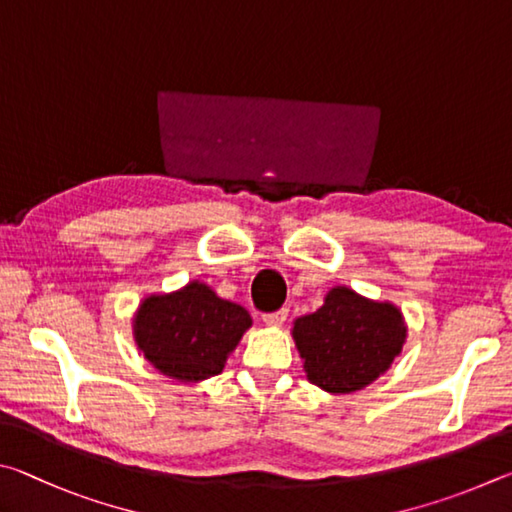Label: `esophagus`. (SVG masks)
<instances>
[{"mask_svg": "<svg viewBox=\"0 0 512 512\" xmlns=\"http://www.w3.org/2000/svg\"><path fill=\"white\" fill-rule=\"evenodd\" d=\"M285 319H288V310H276V312H267V315H263V321L265 326H283Z\"/></svg>", "mask_w": 512, "mask_h": 512, "instance_id": "34e87169", "label": "esophagus"}]
</instances>
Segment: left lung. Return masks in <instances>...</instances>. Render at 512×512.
Segmentation results:
<instances>
[{
	"instance_id": "obj_1",
	"label": "left lung",
	"mask_w": 512,
	"mask_h": 512,
	"mask_svg": "<svg viewBox=\"0 0 512 512\" xmlns=\"http://www.w3.org/2000/svg\"><path fill=\"white\" fill-rule=\"evenodd\" d=\"M308 380L328 393L369 387L389 369L407 339L402 312L337 285L312 315L292 328Z\"/></svg>"
}]
</instances>
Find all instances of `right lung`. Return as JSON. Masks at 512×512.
<instances>
[{"mask_svg": "<svg viewBox=\"0 0 512 512\" xmlns=\"http://www.w3.org/2000/svg\"><path fill=\"white\" fill-rule=\"evenodd\" d=\"M249 326L245 308L220 299L206 283L191 281L182 290L141 301L134 342L159 373L177 382H202L222 373Z\"/></svg>", "mask_w": 512, "mask_h": 512, "instance_id": "obj_1", "label": "right lung"}]
</instances>
